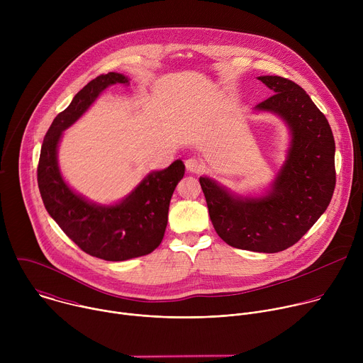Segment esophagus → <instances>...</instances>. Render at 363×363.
Segmentation results:
<instances>
[{
    "label": "esophagus",
    "mask_w": 363,
    "mask_h": 363,
    "mask_svg": "<svg viewBox=\"0 0 363 363\" xmlns=\"http://www.w3.org/2000/svg\"><path fill=\"white\" fill-rule=\"evenodd\" d=\"M185 167H186V171H189L192 174H198L203 169V162L196 158H188L185 161Z\"/></svg>",
    "instance_id": "1"
}]
</instances>
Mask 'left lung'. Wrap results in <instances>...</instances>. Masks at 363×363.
<instances>
[{
  "instance_id": "obj_1",
  "label": "left lung",
  "mask_w": 363,
  "mask_h": 363,
  "mask_svg": "<svg viewBox=\"0 0 363 363\" xmlns=\"http://www.w3.org/2000/svg\"><path fill=\"white\" fill-rule=\"evenodd\" d=\"M258 80L274 94L254 111L277 115L290 133L286 161L270 189L242 196L208 177L199 184L213 225L228 245L279 252L296 244L328 208L336 184L335 139L328 119L298 84L280 76Z\"/></svg>"
}]
</instances>
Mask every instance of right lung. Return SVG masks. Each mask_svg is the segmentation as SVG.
<instances>
[{
	"mask_svg": "<svg viewBox=\"0 0 363 363\" xmlns=\"http://www.w3.org/2000/svg\"><path fill=\"white\" fill-rule=\"evenodd\" d=\"M118 83H129L128 76L101 74L73 97L47 130L37 168L38 189L50 217L84 252L106 262L146 255L161 244L172 194L185 174L184 162L177 160L162 171L149 172L129 195L111 205L89 201L65 181L57 160L63 132L86 113L103 90Z\"/></svg>",
	"mask_w": 363,
	"mask_h": 363,
	"instance_id": "obj_1",
	"label": "right lung"
}]
</instances>
